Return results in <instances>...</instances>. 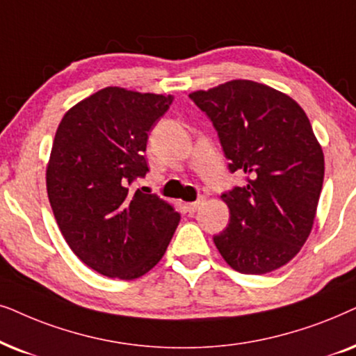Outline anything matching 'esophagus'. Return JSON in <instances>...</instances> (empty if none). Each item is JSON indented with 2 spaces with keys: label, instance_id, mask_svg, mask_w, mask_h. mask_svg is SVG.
Wrapping results in <instances>:
<instances>
[{
  "label": "esophagus",
  "instance_id": "obj_1",
  "mask_svg": "<svg viewBox=\"0 0 356 356\" xmlns=\"http://www.w3.org/2000/svg\"><path fill=\"white\" fill-rule=\"evenodd\" d=\"M200 205H202V202H200V200H198V202L186 203V208H187V211H188V213H191V215H192V213H195V211L198 210V208H200Z\"/></svg>",
  "mask_w": 356,
  "mask_h": 356
}]
</instances>
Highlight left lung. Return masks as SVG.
Wrapping results in <instances>:
<instances>
[{"mask_svg": "<svg viewBox=\"0 0 356 356\" xmlns=\"http://www.w3.org/2000/svg\"><path fill=\"white\" fill-rule=\"evenodd\" d=\"M218 131L241 187L221 198L229 225L213 236L229 267L248 275L280 268L309 236L324 182V153L305 111L265 84L234 79L188 94Z\"/></svg>", "mask_w": 356, "mask_h": 356, "instance_id": "left-lung-1", "label": "left lung"}]
</instances>
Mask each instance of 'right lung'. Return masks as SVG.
Segmentation results:
<instances>
[{
    "label": "right lung",
    "mask_w": 356,
    "mask_h": 356,
    "mask_svg": "<svg viewBox=\"0 0 356 356\" xmlns=\"http://www.w3.org/2000/svg\"><path fill=\"white\" fill-rule=\"evenodd\" d=\"M172 96L104 88L61 118L47 193L70 249L108 278L135 280L163 257L181 215L131 184L145 177L148 131Z\"/></svg>",
    "instance_id": "right-lung-1"
}]
</instances>
